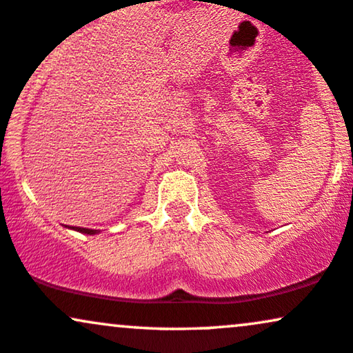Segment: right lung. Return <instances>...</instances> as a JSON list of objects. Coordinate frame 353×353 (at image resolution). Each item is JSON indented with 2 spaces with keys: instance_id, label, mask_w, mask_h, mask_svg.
<instances>
[{
  "instance_id": "1",
  "label": "right lung",
  "mask_w": 353,
  "mask_h": 353,
  "mask_svg": "<svg viewBox=\"0 0 353 353\" xmlns=\"http://www.w3.org/2000/svg\"><path fill=\"white\" fill-rule=\"evenodd\" d=\"M72 230L79 231V233H87V234H95L97 233V230H87V228H72Z\"/></svg>"
}]
</instances>
